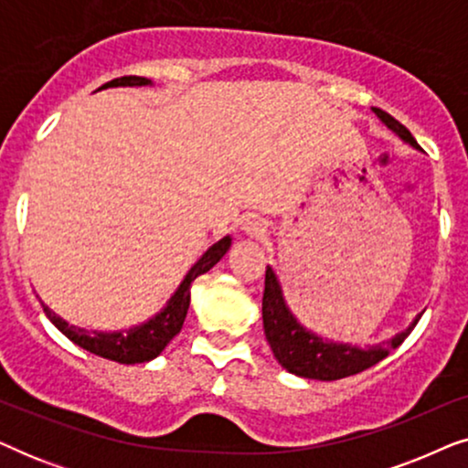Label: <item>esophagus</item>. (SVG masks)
Returning a JSON list of instances; mask_svg holds the SVG:
<instances>
[{"mask_svg": "<svg viewBox=\"0 0 468 468\" xmlns=\"http://www.w3.org/2000/svg\"><path fill=\"white\" fill-rule=\"evenodd\" d=\"M242 232H245L249 239H253V240H264L268 236V226L261 217L249 215L247 219L242 221Z\"/></svg>", "mask_w": 468, "mask_h": 468, "instance_id": "1", "label": "esophagus"}]
</instances>
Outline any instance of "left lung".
Masks as SVG:
<instances>
[{
  "mask_svg": "<svg viewBox=\"0 0 468 468\" xmlns=\"http://www.w3.org/2000/svg\"><path fill=\"white\" fill-rule=\"evenodd\" d=\"M377 119L381 121L388 130H392L402 143L411 144L413 149H420L411 132L405 125L399 123L392 114H388L381 108H373ZM421 313L413 319L407 330L399 332V335L381 341L377 345H357L330 341L315 335V332L304 328L293 315L290 306L285 303L283 287L279 283V277L274 274L271 266H266V285H264V298H261V319H264V335L266 341L271 345L274 357H277L281 367L287 373L304 377V379H317V381H336L343 377L362 373L383 357L409 336V332L415 328L420 322Z\"/></svg>",
  "mask_w": 468,
  "mask_h": 468,
  "instance_id": "left-lung-1",
  "label": "left lung"
}]
</instances>
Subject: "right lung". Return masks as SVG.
Instances as JSON below:
<instances>
[{
	"label": "right lung",
	"mask_w": 468,
	"mask_h": 468,
	"mask_svg": "<svg viewBox=\"0 0 468 468\" xmlns=\"http://www.w3.org/2000/svg\"><path fill=\"white\" fill-rule=\"evenodd\" d=\"M144 85H153V82L149 79H143V76H121V79L106 82V85H101L100 89L144 87ZM229 245H232V236H223V239L217 240L213 247H208L202 258L189 268V272L185 274L181 285L176 287V292L172 293L164 309L157 311L155 315L146 319V322L132 325V328L114 330V332L87 330V328H79V325L74 324H68L66 319L50 311L44 303H42V309L61 335H66L69 341L89 351V354H95L119 364L151 362L153 357L162 354L165 345H168L172 338L181 332L185 317H187L189 300H191L189 290H191V283H194V279L200 277L204 272H208L210 268H213L217 261L228 253Z\"/></svg>",
	"instance_id": "obj_1"
}]
</instances>
